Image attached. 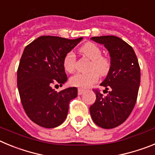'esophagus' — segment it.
Returning a JSON list of instances; mask_svg holds the SVG:
<instances>
[{"mask_svg": "<svg viewBox=\"0 0 155 155\" xmlns=\"http://www.w3.org/2000/svg\"><path fill=\"white\" fill-rule=\"evenodd\" d=\"M84 92V90L81 89V88H79L78 91V94L79 95H81V94H83Z\"/></svg>", "mask_w": 155, "mask_h": 155, "instance_id": "obj_1", "label": "esophagus"}]
</instances>
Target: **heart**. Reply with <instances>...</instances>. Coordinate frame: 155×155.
<instances>
[{
	"label": "heart",
	"instance_id": "heart-1",
	"mask_svg": "<svg viewBox=\"0 0 155 155\" xmlns=\"http://www.w3.org/2000/svg\"><path fill=\"white\" fill-rule=\"evenodd\" d=\"M79 52L83 57L91 61L87 74H77L71 78V83L75 87L87 88L98 81L99 76H106L111 68L110 59L106 56L102 55V50L99 46L93 42H87L79 49ZM63 65L66 71L69 73L74 72L76 68V57L73 52H69L65 55Z\"/></svg>",
	"mask_w": 155,
	"mask_h": 155
}]
</instances>
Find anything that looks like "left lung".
I'll use <instances>...</instances> for the list:
<instances>
[{"label": "left lung", "mask_w": 155, "mask_h": 155, "mask_svg": "<svg viewBox=\"0 0 155 155\" xmlns=\"http://www.w3.org/2000/svg\"><path fill=\"white\" fill-rule=\"evenodd\" d=\"M91 39L103 44L109 50L111 68L106 78L100 84L105 87L104 91L107 94L105 96L98 89H93L96 100L90 106V113L98 127L115 128L126 121L136 104L140 68L132 46L119 37L103 35Z\"/></svg>", "instance_id": "8db88e82"}]
</instances>
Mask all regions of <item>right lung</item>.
<instances>
[{
  "instance_id": "add662e5",
  "label": "right lung",
  "mask_w": 155,
  "mask_h": 155,
  "mask_svg": "<svg viewBox=\"0 0 155 155\" xmlns=\"http://www.w3.org/2000/svg\"><path fill=\"white\" fill-rule=\"evenodd\" d=\"M81 39L42 35L25 48L17 71L18 88L25 112L40 127L53 128L62 124L71 100L78 96L75 87L59 92L52 87L67 81L63 61Z\"/></svg>"
}]
</instances>
